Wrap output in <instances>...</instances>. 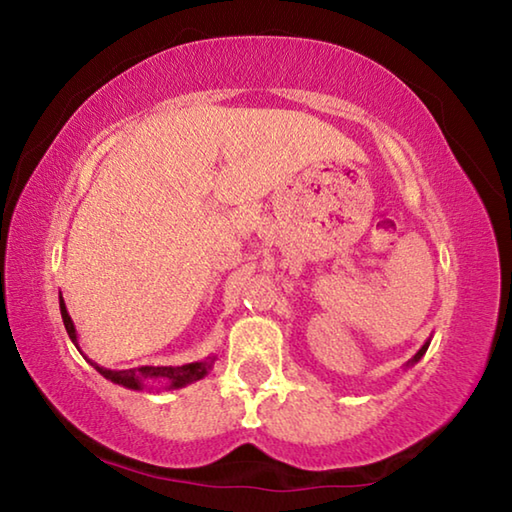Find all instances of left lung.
<instances>
[{"instance_id": "8db88e82", "label": "left lung", "mask_w": 512, "mask_h": 512, "mask_svg": "<svg viewBox=\"0 0 512 512\" xmlns=\"http://www.w3.org/2000/svg\"><path fill=\"white\" fill-rule=\"evenodd\" d=\"M429 343H431V341H427V343H424V345H422V348H420L418 352H415V357H413V359H411L409 363H406V368H409V366H413V363H418V361H420V359L424 357V352H427V348H429Z\"/></svg>"}]
</instances>
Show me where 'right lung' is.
Returning a JSON list of instances; mask_svg holds the SVG:
<instances>
[{
	"label": "right lung",
	"instance_id": "obj_1",
	"mask_svg": "<svg viewBox=\"0 0 512 512\" xmlns=\"http://www.w3.org/2000/svg\"><path fill=\"white\" fill-rule=\"evenodd\" d=\"M58 300H60V316H63V323H65L69 339H72V343L79 348V334H76L74 320H72V316H69L63 296H58ZM214 361H216V357H207L203 361L185 363V366H137V368H128V370H108L94 361H90V363L97 368V372H101L103 377L110 379L112 384L131 388V391H144V384H149V381H164L169 391H178V388L203 379L207 372L212 370Z\"/></svg>",
	"mask_w": 512,
	"mask_h": 512
}]
</instances>
